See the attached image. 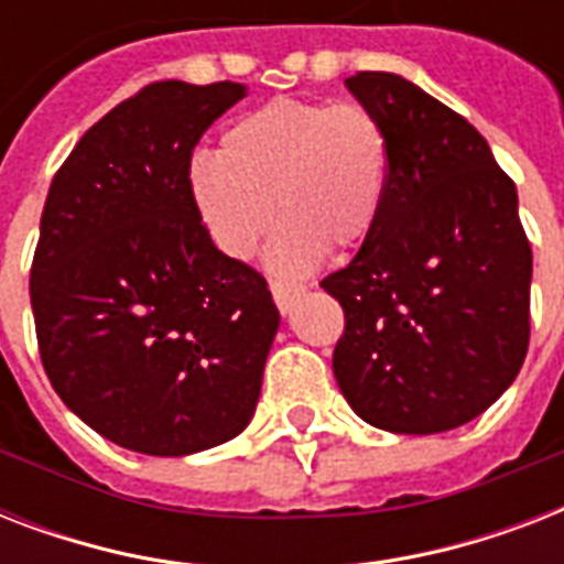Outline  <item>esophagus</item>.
Segmentation results:
<instances>
[{"instance_id":"esophagus-1","label":"esophagus","mask_w":564,"mask_h":564,"mask_svg":"<svg viewBox=\"0 0 564 564\" xmlns=\"http://www.w3.org/2000/svg\"><path fill=\"white\" fill-rule=\"evenodd\" d=\"M272 295H274V304L281 313H290L292 304L304 295V286H295V283H283V281H272Z\"/></svg>"}]
</instances>
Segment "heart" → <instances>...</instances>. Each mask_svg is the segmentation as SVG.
Listing matches in <instances>:
<instances>
[{"mask_svg": "<svg viewBox=\"0 0 564 564\" xmlns=\"http://www.w3.org/2000/svg\"><path fill=\"white\" fill-rule=\"evenodd\" d=\"M386 172V131L366 105L274 99L221 134L219 158H195L189 193L213 246L230 260L254 254L278 213L283 225L269 260L301 274L330 246L369 237Z\"/></svg>", "mask_w": 564, "mask_h": 564, "instance_id": "obj_1", "label": "heart"}]
</instances>
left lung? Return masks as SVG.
Here are the masks:
<instances>
[{"label":"left lung","mask_w":564,"mask_h":564,"mask_svg":"<svg viewBox=\"0 0 564 564\" xmlns=\"http://www.w3.org/2000/svg\"><path fill=\"white\" fill-rule=\"evenodd\" d=\"M345 84L380 119L389 172L362 248L322 281L345 313L336 383L375 427L445 433L524 366L533 251L516 184L468 119L401 75Z\"/></svg>","instance_id":"obj_1"}]
</instances>
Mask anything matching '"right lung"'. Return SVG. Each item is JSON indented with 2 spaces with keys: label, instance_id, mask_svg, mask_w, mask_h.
Wrapping results in <instances>:
<instances>
[{
  "label": "right lung",
  "instance_id": "1",
  "mask_svg": "<svg viewBox=\"0 0 564 564\" xmlns=\"http://www.w3.org/2000/svg\"><path fill=\"white\" fill-rule=\"evenodd\" d=\"M242 84L154 82L52 178L31 260L48 380L110 442L187 456L246 430L281 325L265 278L213 246L189 193L202 134Z\"/></svg>",
  "mask_w": 564,
  "mask_h": 564
}]
</instances>
